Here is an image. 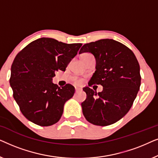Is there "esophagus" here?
<instances>
[{
	"instance_id": "esophagus-1",
	"label": "esophagus",
	"mask_w": 158,
	"mask_h": 158,
	"mask_svg": "<svg viewBox=\"0 0 158 158\" xmlns=\"http://www.w3.org/2000/svg\"><path fill=\"white\" fill-rule=\"evenodd\" d=\"M75 92H78L80 90H81V88L78 87H75Z\"/></svg>"
}]
</instances>
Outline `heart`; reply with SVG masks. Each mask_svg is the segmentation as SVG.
Wrapping results in <instances>:
<instances>
[{"mask_svg":"<svg viewBox=\"0 0 158 158\" xmlns=\"http://www.w3.org/2000/svg\"><path fill=\"white\" fill-rule=\"evenodd\" d=\"M90 55H91L89 53H83V54H81V60H83ZM73 83H74L75 84H77V85H78V84H81V81H79V80H77V79H74L73 80Z\"/></svg>","mask_w":158,"mask_h":158,"instance_id":"heart-1","label":"heart"}]
</instances>
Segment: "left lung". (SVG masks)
I'll return each mask as SVG.
<instances>
[{
    "label": "left lung",
    "mask_w": 158,
    "mask_h": 158,
    "mask_svg": "<svg viewBox=\"0 0 158 158\" xmlns=\"http://www.w3.org/2000/svg\"><path fill=\"white\" fill-rule=\"evenodd\" d=\"M83 52L93 54L96 61L89 86H103L98 94L89 87L83 88L87 96L81 103L83 115L97 126L114 124L127 114L139 91V62L130 49L109 39L84 44L79 54Z\"/></svg>",
    "instance_id": "left-lung-1"
}]
</instances>
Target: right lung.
<instances>
[{
    "mask_svg": "<svg viewBox=\"0 0 158 158\" xmlns=\"http://www.w3.org/2000/svg\"><path fill=\"white\" fill-rule=\"evenodd\" d=\"M81 43L65 44L52 38H40L19 52L13 62L10 85L21 113L30 122L42 127L57 123L65 102L75 88L66 84L60 88L52 77L64 71L77 54Z\"/></svg>",
    "mask_w": 158,
    "mask_h": 158,
    "instance_id": "1",
    "label": "right lung"
}]
</instances>
